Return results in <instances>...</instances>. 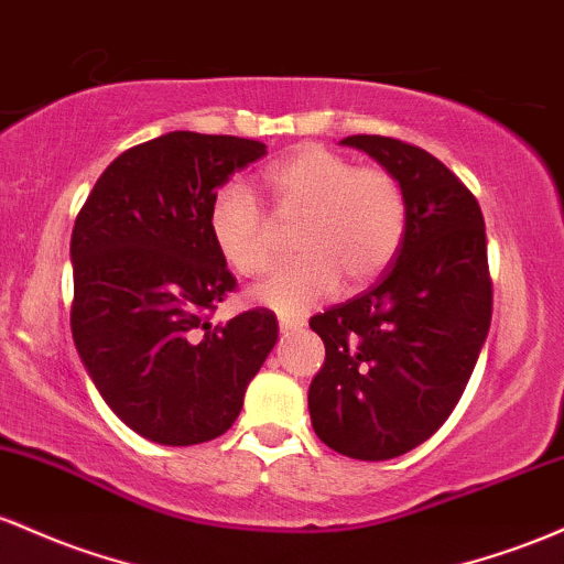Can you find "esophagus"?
<instances>
[{
    "mask_svg": "<svg viewBox=\"0 0 564 564\" xmlns=\"http://www.w3.org/2000/svg\"><path fill=\"white\" fill-rule=\"evenodd\" d=\"M303 327V319H290V316H280V330L290 333V330H299Z\"/></svg>",
    "mask_w": 564,
    "mask_h": 564,
    "instance_id": "esophagus-1",
    "label": "esophagus"
}]
</instances>
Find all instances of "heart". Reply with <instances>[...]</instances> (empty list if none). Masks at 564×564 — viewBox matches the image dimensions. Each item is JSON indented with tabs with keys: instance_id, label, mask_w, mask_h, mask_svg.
<instances>
[{
	"instance_id": "1",
	"label": "heart",
	"mask_w": 564,
	"mask_h": 564,
	"mask_svg": "<svg viewBox=\"0 0 564 564\" xmlns=\"http://www.w3.org/2000/svg\"><path fill=\"white\" fill-rule=\"evenodd\" d=\"M265 188L282 218H299V258L271 271L250 299L280 314H301L346 284L378 276L400 250L408 226V197L391 170L357 167L325 145L299 151L265 170ZM207 229L220 258L237 274L256 276L271 261L269 224L256 194L231 181L215 192Z\"/></svg>"
}]
</instances>
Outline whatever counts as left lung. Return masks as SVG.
Returning <instances> with one entry per match:
<instances>
[{
  "label": "left lung",
  "instance_id": "obj_1",
  "mask_svg": "<svg viewBox=\"0 0 564 564\" xmlns=\"http://www.w3.org/2000/svg\"><path fill=\"white\" fill-rule=\"evenodd\" d=\"M340 143L400 178L408 226L381 282L308 322L325 340L308 413L335 453L389 460L447 421L482 351L492 316L485 218L469 188L419 145L383 135Z\"/></svg>",
  "mask_w": 564,
  "mask_h": 564
}]
</instances>
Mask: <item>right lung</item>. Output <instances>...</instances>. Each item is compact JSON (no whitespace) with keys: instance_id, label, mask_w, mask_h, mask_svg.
Here are the masks:
<instances>
[{"instance_id":"add662e5","label":"right lung","mask_w":564,"mask_h":564,"mask_svg":"<svg viewBox=\"0 0 564 564\" xmlns=\"http://www.w3.org/2000/svg\"><path fill=\"white\" fill-rule=\"evenodd\" d=\"M263 154L250 138L167 132L119 154L74 224L79 359L113 413L160 445L229 432L280 335L269 308L210 322L237 288L207 229L210 202Z\"/></svg>"}]
</instances>
